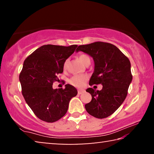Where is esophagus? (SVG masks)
<instances>
[{
	"label": "esophagus",
	"instance_id": "esophagus-1",
	"mask_svg": "<svg viewBox=\"0 0 154 154\" xmlns=\"http://www.w3.org/2000/svg\"><path fill=\"white\" fill-rule=\"evenodd\" d=\"M84 92H85V90H78V94H82Z\"/></svg>",
	"mask_w": 154,
	"mask_h": 154
}]
</instances>
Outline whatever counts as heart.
<instances>
[{
    "instance_id": "heart-1",
    "label": "heart",
    "mask_w": 154,
    "mask_h": 154,
    "mask_svg": "<svg viewBox=\"0 0 154 154\" xmlns=\"http://www.w3.org/2000/svg\"><path fill=\"white\" fill-rule=\"evenodd\" d=\"M79 58L80 61L82 62L83 64H85L88 62L90 61V57L85 55V54H82L79 56ZM69 59H66V60L64 61V64H63V68L64 69H66L68 66V64H69ZM88 79V76L85 75H75L71 77V79H69V83H71L72 85H73L75 87L77 88H81L82 87L84 83H85Z\"/></svg>"
}]
</instances>
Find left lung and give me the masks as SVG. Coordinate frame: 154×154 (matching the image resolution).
Here are the masks:
<instances>
[{
  "mask_svg": "<svg viewBox=\"0 0 154 154\" xmlns=\"http://www.w3.org/2000/svg\"><path fill=\"white\" fill-rule=\"evenodd\" d=\"M82 51L92 57L94 71L89 85L101 84L103 89L86 90L92 100L85 105L88 113L96 118H107L118 109L126 98L132 80L129 59L113 44L94 42L79 45Z\"/></svg>",
  "mask_w": 154,
  "mask_h": 154,
  "instance_id": "left-lung-1",
  "label": "left lung"
}]
</instances>
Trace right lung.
Here are the masks:
<instances>
[{
    "mask_svg": "<svg viewBox=\"0 0 154 154\" xmlns=\"http://www.w3.org/2000/svg\"><path fill=\"white\" fill-rule=\"evenodd\" d=\"M77 47L45 45L24 62L19 77L22 95L41 120L50 123L59 120L67 112L71 99L77 94L76 88L70 84L65 85L64 89L52 88L58 80L57 75L63 72L64 61Z\"/></svg>",
    "mask_w": 154,
    "mask_h": 154,
    "instance_id": "add662e5",
    "label": "right lung"
}]
</instances>
